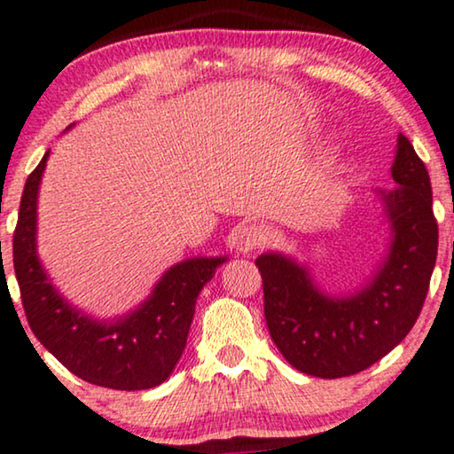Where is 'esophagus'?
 I'll list each match as a JSON object with an SVG mask.
<instances>
[{"label": "esophagus", "mask_w": 454, "mask_h": 454, "mask_svg": "<svg viewBox=\"0 0 454 454\" xmlns=\"http://www.w3.org/2000/svg\"><path fill=\"white\" fill-rule=\"evenodd\" d=\"M268 243V231L257 223H245L234 234V249L239 253H251Z\"/></svg>", "instance_id": "1"}]
</instances>
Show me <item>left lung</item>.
<instances>
[{
    "label": "left lung",
    "mask_w": 454,
    "mask_h": 454,
    "mask_svg": "<svg viewBox=\"0 0 454 454\" xmlns=\"http://www.w3.org/2000/svg\"><path fill=\"white\" fill-rule=\"evenodd\" d=\"M390 170L396 186L380 191L390 249L357 293L330 297L313 284L305 265L282 253L255 259L271 340L307 376L334 380L367 370L403 342L424 307L438 255L430 174L403 135Z\"/></svg>",
    "instance_id": "8db88e82"
}]
</instances>
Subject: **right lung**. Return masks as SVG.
<instances>
[{"label":"right lung","instance_id":"obj_1","mask_svg":"<svg viewBox=\"0 0 454 454\" xmlns=\"http://www.w3.org/2000/svg\"><path fill=\"white\" fill-rule=\"evenodd\" d=\"M50 151L24 184L14 231V271L24 313L37 340L84 382L147 390L170 378L186 347L201 288L228 257L172 265L147 301L116 319H95L58 293L37 255V195Z\"/></svg>","mask_w":454,"mask_h":454}]
</instances>
